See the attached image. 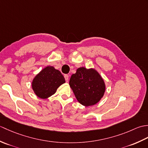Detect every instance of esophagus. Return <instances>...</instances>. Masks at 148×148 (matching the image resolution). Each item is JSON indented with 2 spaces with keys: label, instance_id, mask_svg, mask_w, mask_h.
Returning <instances> with one entry per match:
<instances>
[{
  "label": "esophagus",
  "instance_id": "34e87169",
  "mask_svg": "<svg viewBox=\"0 0 148 148\" xmlns=\"http://www.w3.org/2000/svg\"><path fill=\"white\" fill-rule=\"evenodd\" d=\"M64 77H65V79L66 81V82H68L69 81V76L67 74H65L64 75Z\"/></svg>",
  "mask_w": 148,
  "mask_h": 148
}]
</instances>
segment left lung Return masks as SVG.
Instances as JSON below:
<instances>
[{
	"mask_svg": "<svg viewBox=\"0 0 148 148\" xmlns=\"http://www.w3.org/2000/svg\"><path fill=\"white\" fill-rule=\"evenodd\" d=\"M69 85L81 104L90 106L101 99L106 86L102 77L93 69L80 67L73 74L69 81Z\"/></svg>",
	"mask_w": 148,
	"mask_h": 148,
	"instance_id": "left-lung-1",
	"label": "left lung"
}]
</instances>
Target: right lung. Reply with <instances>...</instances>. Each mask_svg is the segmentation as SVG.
<instances>
[{
  "label": "right lung",
  "instance_id": "1",
  "mask_svg": "<svg viewBox=\"0 0 148 148\" xmlns=\"http://www.w3.org/2000/svg\"><path fill=\"white\" fill-rule=\"evenodd\" d=\"M65 82V78L60 72L52 66H48L35 77L32 86L37 97L47 99L53 95L58 88Z\"/></svg>",
  "mask_w": 148,
  "mask_h": 148
}]
</instances>
